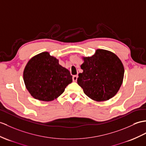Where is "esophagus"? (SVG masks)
<instances>
[{"instance_id":"34e87169","label":"esophagus","mask_w":146,"mask_h":146,"mask_svg":"<svg viewBox=\"0 0 146 146\" xmlns=\"http://www.w3.org/2000/svg\"><path fill=\"white\" fill-rule=\"evenodd\" d=\"M77 78H78V76L77 75H76V76H74L72 77V80H73V82H76L77 80Z\"/></svg>"}]
</instances>
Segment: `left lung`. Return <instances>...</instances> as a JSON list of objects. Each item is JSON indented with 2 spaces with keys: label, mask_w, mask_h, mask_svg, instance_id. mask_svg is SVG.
Listing matches in <instances>:
<instances>
[{
  "label": "left lung",
  "mask_w": 146,
  "mask_h": 146,
  "mask_svg": "<svg viewBox=\"0 0 146 146\" xmlns=\"http://www.w3.org/2000/svg\"><path fill=\"white\" fill-rule=\"evenodd\" d=\"M82 73L77 84L84 94L97 102L108 100L118 93L121 86L124 69L121 61L115 53L97 49L91 57H83Z\"/></svg>",
  "instance_id": "1"
}]
</instances>
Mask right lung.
Returning <instances> with one entry per match:
<instances>
[{"label":"right lung","mask_w":146,"mask_h":146,"mask_svg":"<svg viewBox=\"0 0 146 146\" xmlns=\"http://www.w3.org/2000/svg\"><path fill=\"white\" fill-rule=\"evenodd\" d=\"M27 89L34 98L49 102L59 97L72 82L68 69L59 64V60L48 52L33 56L23 71Z\"/></svg>","instance_id":"obj_1"}]
</instances>
